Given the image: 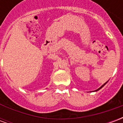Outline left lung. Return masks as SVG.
I'll return each instance as SVG.
<instances>
[{
  "mask_svg": "<svg viewBox=\"0 0 123 123\" xmlns=\"http://www.w3.org/2000/svg\"><path fill=\"white\" fill-rule=\"evenodd\" d=\"M106 83H107V82H106ZM106 83H105V84H103V85H102V86H101L100 88H98V90H95V91H98V90H100L101 88H103V86H104V85H105V84H106Z\"/></svg>",
  "mask_w": 123,
  "mask_h": 123,
  "instance_id": "8db88e82",
  "label": "left lung"
}]
</instances>
